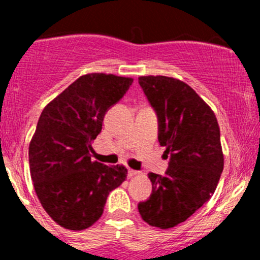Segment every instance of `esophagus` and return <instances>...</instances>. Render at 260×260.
Masks as SVG:
<instances>
[{
	"instance_id": "esophagus-1",
	"label": "esophagus",
	"mask_w": 260,
	"mask_h": 260,
	"mask_svg": "<svg viewBox=\"0 0 260 260\" xmlns=\"http://www.w3.org/2000/svg\"><path fill=\"white\" fill-rule=\"evenodd\" d=\"M137 175H140V172L138 171H135V170H128V177H135L137 176Z\"/></svg>"
}]
</instances>
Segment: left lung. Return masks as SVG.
<instances>
[{
	"instance_id": "obj_1",
	"label": "left lung",
	"mask_w": 260,
	"mask_h": 260,
	"mask_svg": "<svg viewBox=\"0 0 260 260\" xmlns=\"http://www.w3.org/2000/svg\"><path fill=\"white\" fill-rule=\"evenodd\" d=\"M158 117L159 145L170 166L165 176L151 174L152 195L138 204L147 224L170 229L210 200L224 169L215 113L186 83L164 75L138 78Z\"/></svg>"
}]
</instances>
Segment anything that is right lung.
<instances>
[{
  "label": "right lung",
  "instance_id": "obj_1",
  "mask_svg": "<svg viewBox=\"0 0 260 260\" xmlns=\"http://www.w3.org/2000/svg\"><path fill=\"white\" fill-rule=\"evenodd\" d=\"M132 78L104 73L81 75L52 99L39 118L28 146L35 192L60 226L84 230L102 216L109 192L128 171L90 159L109 107L125 94Z\"/></svg>",
  "mask_w": 260,
  "mask_h": 260
}]
</instances>
